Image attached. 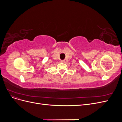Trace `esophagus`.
<instances>
[{"mask_svg":"<svg viewBox=\"0 0 122 122\" xmlns=\"http://www.w3.org/2000/svg\"><path fill=\"white\" fill-rule=\"evenodd\" d=\"M61 62H62V63H64V62H65V61H61Z\"/></svg>","mask_w":122,"mask_h":122,"instance_id":"1","label":"esophagus"}]
</instances>
